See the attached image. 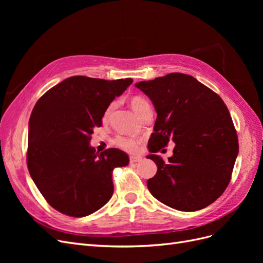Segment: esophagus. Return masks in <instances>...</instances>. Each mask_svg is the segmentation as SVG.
Segmentation results:
<instances>
[{
  "label": "esophagus",
  "instance_id": "esophagus-1",
  "mask_svg": "<svg viewBox=\"0 0 263 263\" xmlns=\"http://www.w3.org/2000/svg\"><path fill=\"white\" fill-rule=\"evenodd\" d=\"M142 160V158L140 156H132L129 157V162L130 163H137Z\"/></svg>",
  "mask_w": 263,
  "mask_h": 263
}]
</instances>
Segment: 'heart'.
I'll list each match as a JSON object with an SVG mask.
<instances>
[{"mask_svg": "<svg viewBox=\"0 0 263 263\" xmlns=\"http://www.w3.org/2000/svg\"><path fill=\"white\" fill-rule=\"evenodd\" d=\"M129 104H130L132 108L134 109V112L136 113L138 116L142 113V110L149 106L148 101L145 98L139 97V95L133 97L129 101ZM110 109H112V105L108 106L107 109L105 110L104 116H103V119H104V121H106V119L108 118ZM115 145L121 149L127 151V153H135V151H136L137 148H138V140L135 139V138H132V137L119 136L115 139Z\"/></svg>", "mask_w": 263, "mask_h": 263, "instance_id": "1", "label": "heart"}]
</instances>
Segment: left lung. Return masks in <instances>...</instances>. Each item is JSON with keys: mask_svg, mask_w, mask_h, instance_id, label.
Segmentation results:
<instances>
[{"mask_svg": "<svg viewBox=\"0 0 263 263\" xmlns=\"http://www.w3.org/2000/svg\"><path fill=\"white\" fill-rule=\"evenodd\" d=\"M154 103L157 119L148 141L158 166L147 182L158 201L194 212L224 193L238 155L232 116L219 95L195 78L179 72L135 84ZM172 140L174 156L163 162L154 154Z\"/></svg>", "mask_w": 263, "mask_h": 263, "instance_id": "left-lung-1", "label": "left lung"}]
</instances>
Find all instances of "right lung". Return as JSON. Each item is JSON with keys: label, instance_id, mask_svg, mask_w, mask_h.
<instances>
[{"label": "right lung", "instance_id": "1", "mask_svg": "<svg viewBox=\"0 0 263 263\" xmlns=\"http://www.w3.org/2000/svg\"><path fill=\"white\" fill-rule=\"evenodd\" d=\"M133 79L70 77L37 101L28 124L27 166L45 200L72 217L87 216L112 197V172L128 164L124 151L90 146L105 110Z\"/></svg>", "mask_w": 263, "mask_h": 263}]
</instances>
